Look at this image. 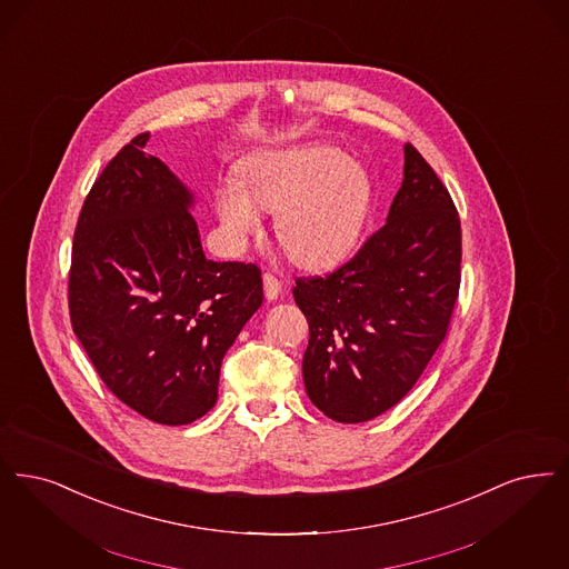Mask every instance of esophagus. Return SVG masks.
<instances>
[{"label":"esophagus","mask_w":569,"mask_h":569,"mask_svg":"<svg viewBox=\"0 0 569 569\" xmlns=\"http://www.w3.org/2000/svg\"><path fill=\"white\" fill-rule=\"evenodd\" d=\"M262 281H264V295L269 300H274L277 296L281 295V281L273 273L262 274Z\"/></svg>","instance_id":"34e87169"}]
</instances>
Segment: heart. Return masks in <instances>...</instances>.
I'll use <instances>...</instances> for the list:
<instances>
[{
	"label": "heart",
	"mask_w": 569,
	"mask_h": 569,
	"mask_svg": "<svg viewBox=\"0 0 569 569\" xmlns=\"http://www.w3.org/2000/svg\"><path fill=\"white\" fill-rule=\"evenodd\" d=\"M241 182L224 183L216 207L232 241L262 228L260 209L279 213L277 234L300 267L326 269L358 246L372 203V182L358 160L326 143L256 157Z\"/></svg>",
	"instance_id": "b5f03b06"
}]
</instances>
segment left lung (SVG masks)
Segmentation results:
<instances>
[{"instance_id": "obj_1", "label": "left lung", "mask_w": 569, "mask_h": 569, "mask_svg": "<svg viewBox=\"0 0 569 569\" xmlns=\"http://www.w3.org/2000/svg\"><path fill=\"white\" fill-rule=\"evenodd\" d=\"M461 224L432 167L407 143L405 180L386 227L326 277L296 279L309 321L302 379L339 423L398 405L445 341L461 281Z\"/></svg>"}]
</instances>
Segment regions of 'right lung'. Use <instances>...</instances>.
<instances>
[{
  "label": "right lung",
  "instance_id": "right-lung-1",
  "mask_svg": "<svg viewBox=\"0 0 569 569\" xmlns=\"http://www.w3.org/2000/svg\"><path fill=\"white\" fill-rule=\"evenodd\" d=\"M127 143L92 183L71 246V328L120 402L186 426L218 400L228 347L262 305L256 264L204 258L192 192Z\"/></svg>",
  "mask_w": 569,
  "mask_h": 569
}]
</instances>
